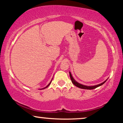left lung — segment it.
<instances>
[{"label": "left lung", "instance_id": "8db88e82", "mask_svg": "<svg viewBox=\"0 0 123 123\" xmlns=\"http://www.w3.org/2000/svg\"><path fill=\"white\" fill-rule=\"evenodd\" d=\"M69 74H70V79H71L72 83L74 84V85H75V86L78 87V88H82V89H86V90H92V89H95L96 88H97V87H98L99 86H100L102 85L104 83H105L106 81V80H105V81L102 82V83L99 84V85H96V86H87L82 85H81V84H80L79 83H78V82H77L76 81H75V80H74L73 77H72V75L71 74V73H70V72H69Z\"/></svg>", "mask_w": 123, "mask_h": 123}]
</instances>
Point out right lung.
<instances>
[{"label":"right lung","mask_w":123,"mask_h":123,"mask_svg":"<svg viewBox=\"0 0 123 123\" xmlns=\"http://www.w3.org/2000/svg\"><path fill=\"white\" fill-rule=\"evenodd\" d=\"M50 83H51V82H50V83H49V85H48V86H46V87H45V88H46V87H48V86H49V85H50Z\"/></svg>","instance_id":"add662e5"}]
</instances>
